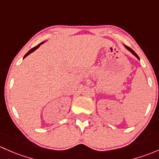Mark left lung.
<instances>
[{
    "mask_svg": "<svg viewBox=\"0 0 159 159\" xmlns=\"http://www.w3.org/2000/svg\"><path fill=\"white\" fill-rule=\"evenodd\" d=\"M124 46H125V48H126V49H127V50H129V51H130V52H131V53H132V54H133L134 56H135V57H136V58H137V59H138V60H139V56H138V55H137V54H136V53H135V51H134V50H132V49H131V48H130V47H127V46H125V45H124Z\"/></svg>",
    "mask_w": 159,
    "mask_h": 159,
    "instance_id": "left-lung-1",
    "label": "left lung"
}]
</instances>
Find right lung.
Returning <instances> with one entry per match:
<instances>
[{"instance_id":"obj_1","label":"right lung","mask_w":159,"mask_h":159,"mask_svg":"<svg viewBox=\"0 0 159 159\" xmlns=\"http://www.w3.org/2000/svg\"><path fill=\"white\" fill-rule=\"evenodd\" d=\"M44 42H45V41H44ZM44 42H42V43H40V44H38V45H37V46H36V47H34V48L30 49V50H29V51H28V52H27V53H26V54H25V56H24V58H25V57H27V56H28L29 54H30V53H33V52H34V50H37V48H38V47H40V45H41V44H43V43H44Z\"/></svg>"}]
</instances>
